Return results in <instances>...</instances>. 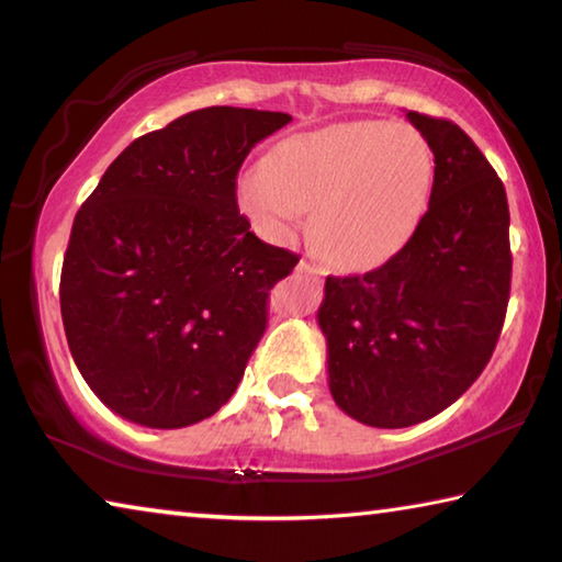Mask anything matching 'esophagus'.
Returning <instances> with one entry per match:
<instances>
[{
  "instance_id": "1",
  "label": "esophagus",
  "mask_w": 562,
  "mask_h": 562,
  "mask_svg": "<svg viewBox=\"0 0 562 562\" xmlns=\"http://www.w3.org/2000/svg\"><path fill=\"white\" fill-rule=\"evenodd\" d=\"M297 270H300V272H307V274H325V270H322L319 265L310 262V260H302V262L297 265Z\"/></svg>"
}]
</instances>
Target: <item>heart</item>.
<instances>
[{
  "instance_id": "b5f03b06",
  "label": "heart",
  "mask_w": 562,
  "mask_h": 562,
  "mask_svg": "<svg viewBox=\"0 0 562 562\" xmlns=\"http://www.w3.org/2000/svg\"><path fill=\"white\" fill-rule=\"evenodd\" d=\"M434 154L412 126L335 123L272 148L237 180V203L262 237L290 243L315 215V243L341 270L402 250L429 207Z\"/></svg>"
}]
</instances>
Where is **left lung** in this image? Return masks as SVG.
<instances>
[{"instance_id":"left-lung-1","label":"left lung","mask_w":562,"mask_h":562,"mask_svg":"<svg viewBox=\"0 0 562 562\" xmlns=\"http://www.w3.org/2000/svg\"><path fill=\"white\" fill-rule=\"evenodd\" d=\"M406 119L434 154L429 211L382 268L327 278L317 312L331 396L376 429L422 424L479 379L510 294V215L496 170L456 123Z\"/></svg>"}]
</instances>
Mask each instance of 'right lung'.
Masks as SVG:
<instances>
[{
  "instance_id": "1",
  "label": "right lung",
  "mask_w": 562,
  "mask_h": 562,
  "mask_svg": "<svg viewBox=\"0 0 562 562\" xmlns=\"http://www.w3.org/2000/svg\"><path fill=\"white\" fill-rule=\"evenodd\" d=\"M280 111L211 106L133 140L74 217L61 319L91 392L150 429H183L235 394L297 255L237 211V170L288 126Z\"/></svg>"
}]
</instances>
